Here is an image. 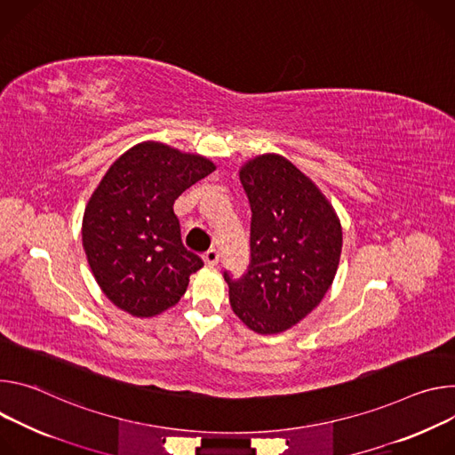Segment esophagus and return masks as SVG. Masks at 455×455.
I'll list each match as a JSON object with an SVG mask.
<instances>
[{
    "label": "esophagus",
    "mask_w": 455,
    "mask_h": 455,
    "mask_svg": "<svg viewBox=\"0 0 455 455\" xmlns=\"http://www.w3.org/2000/svg\"><path fill=\"white\" fill-rule=\"evenodd\" d=\"M202 259H204L208 267H215L220 262V255H219L217 249H210L208 253H204V257H202Z\"/></svg>",
    "instance_id": "obj_1"
}]
</instances>
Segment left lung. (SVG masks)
<instances>
[{"label": "left lung", "mask_w": 455, "mask_h": 455, "mask_svg": "<svg viewBox=\"0 0 455 455\" xmlns=\"http://www.w3.org/2000/svg\"><path fill=\"white\" fill-rule=\"evenodd\" d=\"M251 206V259L233 278L229 304L259 334L304 320L329 291L341 255V226L325 195L291 161L259 156L240 170Z\"/></svg>", "instance_id": "obj_1"}]
</instances>
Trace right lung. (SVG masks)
<instances>
[{
    "label": "right lung",
    "instance_id": "1",
    "mask_svg": "<svg viewBox=\"0 0 455 455\" xmlns=\"http://www.w3.org/2000/svg\"><path fill=\"white\" fill-rule=\"evenodd\" d=\"M215 172L195 154L146 140L110 166L83 217V247L107 298L137 318L173 307L204 262L188 251L173 204Z\"/></svg>",
    "mask_w": 455,
    "mask_h": 455
}]
</instances>
